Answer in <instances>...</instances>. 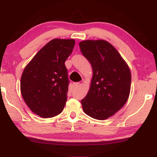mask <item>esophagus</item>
Masks as SVG:
<instances>
[{
	"label": "esophagus",
	"instance_id": "34e87169",
	"mask_svg": "<svg viewBox=\"0 0 157 157\" xmlns=\"http://www.w3.org/2000/svg\"><path fill=\"white\" fill-rule=\"evenodd\" d=\"M79 85H80V83H78V82L74 83H73V88H78V86H79Z\"/></svg>",
	"mask_w": 157,
	"mask_h": 157
}]
</instances>
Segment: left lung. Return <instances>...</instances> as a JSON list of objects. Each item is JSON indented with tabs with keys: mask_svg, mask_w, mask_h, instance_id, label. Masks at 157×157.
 I'll return each mask as SVG.
<instances>
[{
	"mask_svg": "<svg viewBox=\"0 0 157 157\" xmlns=\"http://www.w3.org/2000/svg\"><path fill=\"white\" fill-rule=\"evenodd\" d=\"M79 47L93 69L90 89L81 100L83 110L94 119H108L128 101L130 70L117 49L105 40H84Z\"/></svg>",
	"mask_w": 157,
	"mask_h": 157,
	"instance_id": "8db88e82",
	"label": "left lung"
}]
</instances>
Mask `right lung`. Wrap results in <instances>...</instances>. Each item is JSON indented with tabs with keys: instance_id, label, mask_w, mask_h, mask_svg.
<instances>
[{
	"instance_id": "right-lung-1",
	"label": "right lung",
	"mask_w": 157,
	"mask_h": 157,
	"mask_svg": "<svg viewBox=\"0 0 157 157\" xmlns=\"http://www.w3.org/2000/svg\"><path fill=\"white\" fill-rule=\"evenodd\" d=\"M74 44L73 39L51 40L35 54L22 72V96L29 108L40 117H54L64 108L69 83L64 63Z\"/></svg>"
}]
</instances>
